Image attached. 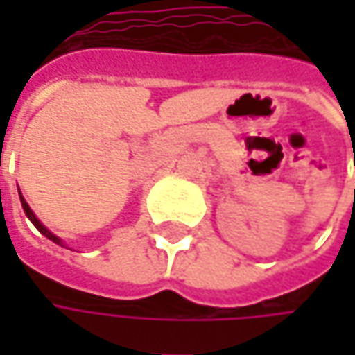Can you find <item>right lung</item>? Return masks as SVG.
I'll return each mask as SVG.
<instances>
[{"label":"right lung","instance_id":"right-lung-1","mask_svg":"<svg viewBox=\"0 0 355 355\" xmlns=\"http://www.w3.org/2000/svg\"><path fill=\"white\" fill-rule=\"evenodd\" d=\"M19 199H21V207H23V211H25V215H27V219H29V221H31V223H33V225L37 227V229H39V233H43V235H45V237H47V239H51L53 243H57V245H61V247H64L62 239L57 237V235H53V233L49 231L47 227L43 225V223H41V221L37 219V215H35V213L31 211V207L27 205V201H25V198L21 196V191H19Z\"/></svg>","mask_w":355,"mask_h":355}]
</instances>
